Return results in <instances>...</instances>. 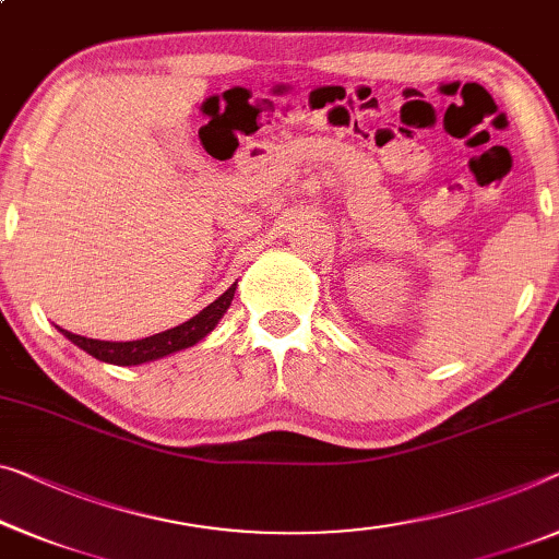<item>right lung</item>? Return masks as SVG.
Masks as SVG:
<instances>
[{
  "label": "right lung",
  "instance_id": "add662e5",
  "mask_svg": "<svg viewBox=\"0 0 559 559\" xmlns=\"http://www.w3.org/2000/svg\"><path fill=\"white\" fill-rule=\"evenodd\" d=\"M238 281L226 290V294L215 298L213 304H207L203 311L195 313L193 319H188L180 326L153 333L147 338H138V341H99V338H87V336H78V333L60 329L64 338H70L74 346H80L82 352H87L95 359L105 361V364H115V366H138V364H147V361H157L163 356H170L175 352H182V348L195 346L198 341H203L207 333H211L218 321L223 319V313L228 311V306L233 301V294H236Z\"/></svg>",
  "mask_w": 559,
  "mask_h": 559
}]
</instances>
